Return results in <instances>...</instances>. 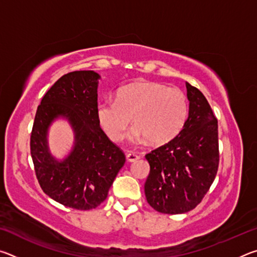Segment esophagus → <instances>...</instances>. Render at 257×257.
I'll use <instances>...</instances> for the list:
<instances>
[{
  "mask_svg": "<svg viewBox=\"0 0 257 257\" xmlns=\"http://www.w3.org/2000/svg\"><path fill=\"white\" fill-rule=\"evenodd\" d=\"M139 159V156L135 153H128L127 154V160L129 162H135V161H137Z\"/></svg>",
  "mask_w": 257,
  "mask_h": 257,
  "instance_id": "1",
  "label": "esophagus"
}]
</instances>
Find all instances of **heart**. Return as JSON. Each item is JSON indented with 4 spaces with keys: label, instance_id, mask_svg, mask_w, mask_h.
Masks as SVG:
<instances>
[{
    "label": "heart",
    "instance_id": "obj_1",
    "mask_svg": "<svg viewBox=\"0 0 257 257\" xmlns=\"http://www.w3.org/2000/svg\"><path fill=\"white\" fill-rule=\"evenodd\" d=\"M188 115L186 95L176 87L156 81H135L116 92L115 101L97 104V122L111 141L125 136L132 118L133 142L147 139L161 145L172 141L184 128Z\"/></svg>",
    "mask_w": 257,
    "mask_h": 257
}]
</instances>
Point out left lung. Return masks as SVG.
I'll use <instances>...</instances> for the list:
<instances>
[{"mask_svg": "<svg viewBox=\"0 0 257 257\" xmlns=\"http://www.w3.org/2000/svg\"><path fill=\"white\" fill-rule=\"evenodd\" d=\"M188 118L177 137L146 154L151 170L145 182L147 203L164 214L196 207L210 189L219 167L217 120L207 99L186 82Z\"/></svg>", "mask_w": 257, "mask_h": 257, "instance_id": "obj_1", "label": "left lung"}]
</instances>
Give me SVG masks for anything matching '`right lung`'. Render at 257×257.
I'll use <instances>...</instances> for the list:
<instances>
[{
	"mask_svg": "<svg viewBox=\"0 0 257 257\" xmlns=\"http://www.w3.org/2000/svg\"><path fill=\"white\" fill-rule=\"evenodd\" d=\"M99 75L69 72L47 90L37 107L30 136V154L41 188L64 206L92 210L105 201L125 162L123 152L110 141L96 118ZM66 118L75 134L70 154L62 160L50 154L49 125Z\"/></svg>",
	"mask_w": 257,
	"mask_h": 257,
	"instance_id": "right-lung-1",
	"label": "right lung"
}]
</instances>
